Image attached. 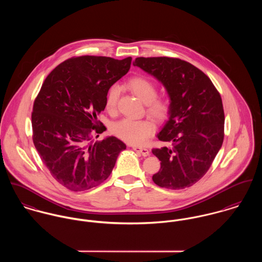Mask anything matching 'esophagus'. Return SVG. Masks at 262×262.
<instances>
[{
  "label": "esophagus",
  "instance_id": "34e87169",
  "mask_svg": "<svg viewBox=\"0 0 262 262\" xmlns=\"http://www.w3.org/2000/svg\"><path fill=\"white\" fill-rule=\"evenodd\" d=\"M132 149L135 150L136 152L140 153L142 156H148L150 154L149 150L147 148H143V147H138V146H132Z\"/></svg>",
  "mask_w": 262,
  "mask_h": 262
}]
</instances>
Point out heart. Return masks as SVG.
Instances as JSON below:
<instances>
[{"instance_id": "b5f03b06", "label": "heart", "mask_w": 262, "mask_h": 262, "mask_svg": "<svg viewBox=\"0 0 262 262\" xmlns=\"http://www.w3.org/2000/svg\"><path fill=\"white\" fill-rule=\"evenodd\" d=\"M128 89L139 98L146 106V113L157 122L164 121L171 110V103L166 96H157L156 84L146 76L139 75L130 78L127 81ZM120 89L113 84L105 99L107 111L111 114L117 111ZM155 126L150 120H131L123 119L114 123L111 127L113 134L121 140L132 144L142 145L154 134Z\"/></svg>"}]
</instances>
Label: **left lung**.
<instances>
[{
    "label": "left lung",
    "instance_id": "1",
    "mask_svg": "<svg viewBox=\"0 0 262 262\" xmlns=\"http://www.w3.org/2000/svg\"><path fill=\"white\" fill-rule=\"evenodd\" d=\"M134 67L165 86L171 110L157 138L170 146L153 148L160 169L152 181L158 187L183 189L209 170L224 140L225 115L220 93L201 70L174 57H137Z\"/></svg>",
    "mask_w": 262,
    "mask_h": 262
}]
</instances>
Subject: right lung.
<instances>
[{
	"label": "right lung",
	"mask_w": 262,
	"mask_h": 262,
	"mask_svg": "<svg viewBox=\"0 0 262 262\" xmlns=\"http://www.w3.org/2000/svg\"><path fill=\"white\" fill-rule=\"evenodd\" d=\"M132 58L74 56L58 64L35 98L32 139L53 179L73 191L104 183L126 149L111 136L92 143L106 130L97 116L105 109L109 88L126 75Z\"/></svg>",
	"instance_id": "1"
}]
</instances>
